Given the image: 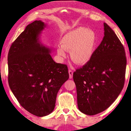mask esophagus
<instances>
[{"instance_id":"34e87169","label":"esophagus","mask_w":131,"mask_h":131,"mask_svg":"<svg viewBox=\"0 0 131 131\" xmlns=\"http://www.w3.org/2000/svg\"><path fill=\"white\" fill-rule=\"evenodd\" d=\"M73 71L71 70H69V79H72L73 77Z\"/></svg>"}]
</instances>
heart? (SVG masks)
Returning <instances> with one entry per match:
<instances>
[{
    "label": "heart",
    "mask_w": 131,
    "mask_h": 131,
    "mask_svg": "<svg viewBox=\"0 0 131 131\" xmlns=\"http://www.w3.org/2000/svg\"><path fill=\"white\" fill-rule=\"evenodd\" d=\"M96 33L84 27H78L68 32L63 37L62 46L58 48L59 56H65V51H70V58L77 65L87 64L92 59L97 45Z\"/></svg>",
    "instance_id": "b5f03b06"
}]
</instances>
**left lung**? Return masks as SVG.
I'll list each match as a JSON object with an SVG mask.
<instances>
[{
  "label": "left lung",
  "mask_w": 131,
  "mask_h": 131,
  "mask_svg": "<svg viewBox=\"0 0 131 131\" xmlns=\"http://www.w3.org/2000/svg\"><path fill=\"white\" fill-rule=\"evenodd\" d=\"M104 30L102 41L92 59L73 73L78 108L89 116L110 107L121 93L125 82V50L106 23H104Z\"/></svg>",
  "instance_id": "8db88e82"
}]
</instances>
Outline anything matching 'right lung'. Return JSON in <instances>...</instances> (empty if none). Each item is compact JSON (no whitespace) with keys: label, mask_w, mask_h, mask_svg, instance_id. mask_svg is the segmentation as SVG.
<instances>
[{"label":"right lung","mask_w":131,"mask_h":131,"mask_svg":"<svg viewBox=\"0 0 131 131\" xmlns=\"http://www.w3.org/2000/svg\"><path fill=\"white\" fill-rule=\"evenodd\" d=\"M46 27L40 20L29 24L8 54L10 89L20 105L37 117L53 112L58 92L69 77L67 66L55 62L50 55L52 50L41 43Z\"/></svg>","instance_id":"obj_1"}]
</instances>
